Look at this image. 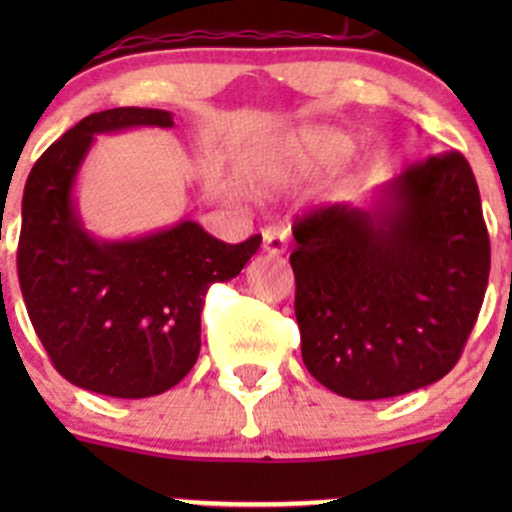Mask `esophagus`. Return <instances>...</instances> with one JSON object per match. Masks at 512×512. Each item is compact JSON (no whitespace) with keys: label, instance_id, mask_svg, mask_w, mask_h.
<instances>
[{"label":"esophagus","instance_id":"obj_1","mask_svg":"<svg viewBox=\"0 0 512 512\" xmlns=\"http://www.w3.org/2000/svg\"><path fill=\"white\" fill-rule=\"evenodd\" d=\"M287 242H289V235L285 227H265L262 230V245H265V250L270 252V255H282V252H287Z\"/></svg>","mask_w":512,"mask_h":512}]
</instances>
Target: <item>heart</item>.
<instances>
[{
    "label": "heart",
    "mask_w": 512,
    "mask_h": 512,
    "mask_svg": "<svg viewBox=\"0 0 512 512\" xmlns=\"http://www.w3.org/2000/svg\"><path fill=\"white\" fill-rule=\"evenodd\" d=\"M354 153V138L344 131L334 128H322L312 131L299 141V156L307 163L319 165V168H334L344 163Z\"/></svg>",
    "instance_id": "1"
}]
</instances>
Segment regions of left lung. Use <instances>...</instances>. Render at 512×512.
Here are the masks:
<instances>
[{
    "label": "left lung",
    "mask_w": 512,
    "mask_h": 512,
    "mask_svg": "<svg viewBox=\"0 0 512 512\" xmlns=\"http://www.w3.org/2000/svg\"><path fill=\"white\" fill-rule=\"evenodd\" d=\"M302 361L329 391L391 399L461 359L490 272L476 175L458 151L428 156L374 195L294 220Z\"/></svg>",
    "instance_id": "8db88e82"
}]
</instances>
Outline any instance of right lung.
Returning <instances> with one entry per match:
<instances>
[{"instance_id":"obj_1","label":"right lung","mask_w":512,"mask_h":512,"mask_svg":"<svg viewBox=\"0 0 512 512\" xmlns=\"http://www.w3.org/2000/svg\"><path fill=\"white\" fill-rule=\"evenodd\" d=\"M173 126L160 108H108L81 118L36 160L22 198L17 275L54 369L86 391L146 399L178 384L200 354V312L213 282L240 275L260 247L227 245L193 220L136 240L84 230L74 183L96 133Z\"/></svg>"}]
</instances>
